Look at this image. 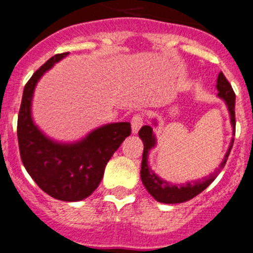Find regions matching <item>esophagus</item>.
Segmentation results:
<instances>
[{"label": "esophagus", "instance_id": "34e87169", "mask_svg": "<svg viewBox=\"0 0 253 253\" xmlns=\"http://www.w3.org/2000/svg\"><path fill=\"white\" fill-rule=\"evenodd\" d=\"M130 123H131L132 132H134V134H136V132L139 131L140 127L142 126V124H144V116L140 113L135 114V116L131 118V122H130Z\"/></svg>", "mask_w": 253, "mask_h": 253}]
</instances>
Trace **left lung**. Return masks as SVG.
<instances>
[{"label":"left lung","instance_id":"left-lung-1","mask_svg":"<svg viewBox=\"0 0 253 253\" xmlns=\"http://www.w3.org/2000/svg\"><path fill=\"white\" fill-rule=\"evenodd\" d=\"M216 88H217V96L222 98L226 103L227 109L230 113V119H231V126L232 130H234L235 135V126H236V122H235V92L232 89L231 84L226 80L222 72H220L217 76L216 81ZM139 136L140 139L144 142V152H142V161H141V171H140V176H141V181L144 183L145 188L147 189L150 194L156 199L160 203H166V204H177V203H183V202L189 201V199L194 198L198 196L199 193L204 191L209 184L216 178L217 174L220 173L221 169H224L225 164L227 161L230 151L234 145V139H231L230 142L229 150H227L226 155H225L224 160L220 164L219 169L216 171L212 172L209 177H206L203 179H199L196 182H189L187 184H172L169 182H166L165 179L160 178L159 176L151 171V169L147 165V156H149V151L152 147L156 145V139L155 135L152 134V127L149 126H144L139 130Z\"/></svg>","mask_w":253,"mask_h":253}]
</instances>
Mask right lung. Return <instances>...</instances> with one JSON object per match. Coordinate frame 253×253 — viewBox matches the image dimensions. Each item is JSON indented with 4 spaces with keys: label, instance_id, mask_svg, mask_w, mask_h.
<instances>
[{
    "label": "right lung",
    "instance_id": "right-lung-1",
    "mask_svg": "<svg viewBox=\"0 0 253 253\" xmlns=\"http://www.w3.org/2000/svg\"><path fill=\"white\" fill-rule=\"evenodd\" d=\"M69 52L50 57L24 86L17 124L19 154L27 172L39 188L64 202H77L94 192L107 164L126 136L127 122L112 123L89 132L81 141L61 144L45 136L32 119V98L39 79Z\"/></svg>",
    "mask_w": 253,
    "mask_h": 253
}]
</instances>
